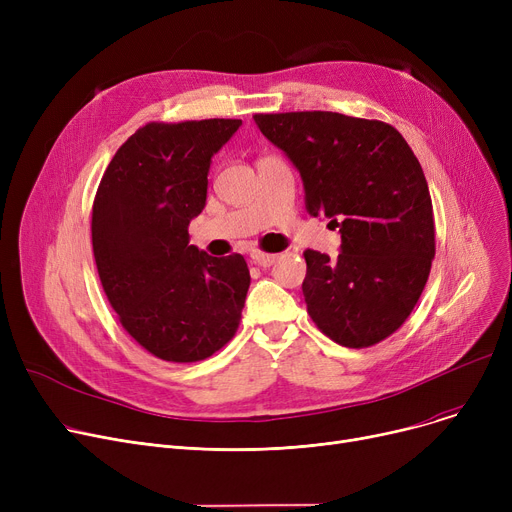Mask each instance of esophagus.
Masks as SVG:
<instances>
[{
    "label": "esophagus",
    "instance_id": "obj_1",
    "mask_svg": "<svg viewBox=\"0 0 512 512\" xmlns=\"http://www.w3.org/2000/svg\"><path fill=\"white\" fill-rule=\"evenodd\" d=\"M278 257H280V255H276V253H263V251H253V253H251V261H253L255 265H261V267L274 265V263L278 261Z\"/></svg>",
    "mask_w": 512,
    "mask_h": 512
}]
</instances>
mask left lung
Here are the masks:
<instances>
[{
  "label": "left lung",
  "instance_id": "1",
  "mask_svg": "<svg viewBox=\"0 0 512 512\" xmlns=\"http://www.w3.org/2000/svg\"><path fill=\"white\" fill-rule=\"evenodd\" d=\"M299 168L309 215H326L342 253L307 249L303 294L315 326L348 348L386 340L415 309L436 255L419 159L388 122L336 112L255 114Z\"/></svg>",
  "mask_w": 512,
  "mask_h": 512
}]
</instances>
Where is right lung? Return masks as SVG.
<instances>
[{
  "instance_id": "obj_1",
  "label": "right lung",
  "mask_w": 512,
  "mask_h": 512,
  "mask_svg": "<svg viewBox=\"0 0 512 512\" xmlns=\"http://www.w3.org/2000/svg\"><path fill=\"white\" fill-rule=\"evenodd\" d=\"M240 124L149 122L99 182L91 240L103 292L122 328L161 361H203L238 330L251 284L247 261L188 245V222L205 207L211 155Z\"/></svg>"
}]
</instances>
